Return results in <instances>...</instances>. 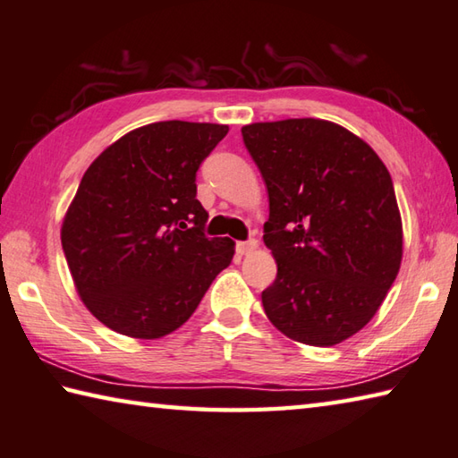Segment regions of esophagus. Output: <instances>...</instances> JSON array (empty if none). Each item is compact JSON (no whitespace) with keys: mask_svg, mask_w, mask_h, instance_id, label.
Wrapping results in <instances>:
<instances>
[{"mask_svg":"<svg viewBox=\"0 0 458 458\" xmlns=\"http://www.w3.org/2000/svg\"><path fill=\"white\" fill-rule=\"evenodd\" d=\"M256 248H258L256 240H246V242H236V252H238L240 256L250 254V252L256 250Z\"/></svg>","mask_w":458,"mask_h":458,"instance_id":"esophagus-1","label":"esophagus"}]
</instances>
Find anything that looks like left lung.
Returning <instances> with one entry per match:
<instances>
[{
    "instance_id": "1",
    "label": "left lung",
    "mask_w": 458,
    "mask_h": 458,
    "mask_svg": "<svg viewBox=\"0 0 458 458\" xmlns=\"http://www.w3.org/2000/svg\"><path fill=\"white\" fill-rule=\"evenodd\" d=\"M242 138L268 190L264 244L278 264L264 312L296 343H343L370 322L401 268L403 220L386 165L327 120L258 122Z\"/></svg>"
}]
</instances>
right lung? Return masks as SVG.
<instances>
[{
	"label": "right lung",
	"instance_id": "1",
	"mask_svg": "<svg viewBox=\"0 0 458 458\" xmlns=\"http://www.w3.org/2000/svg\"><path fill=\"white\" fill-rule=\"evenodd\" d=\"M222 123L156 122L99 154L65 212L62 248L86 309L120 335L180 328L230 266L234 242L208 238L196 172Z\"/></svg>",
	"mask_w": 458,
	"mask_h": 458
}]
</instances>
